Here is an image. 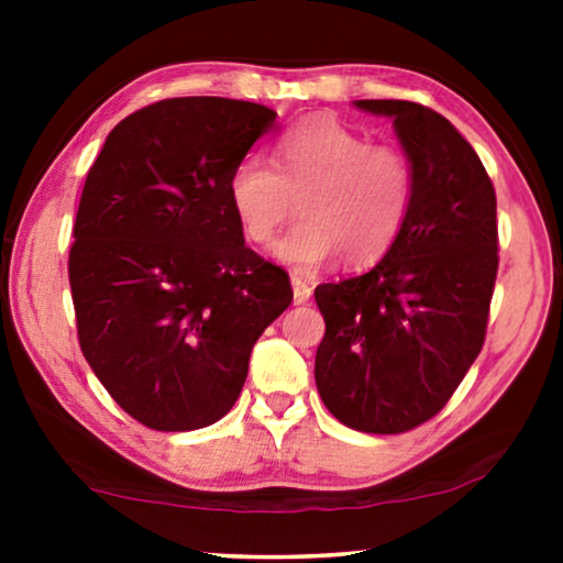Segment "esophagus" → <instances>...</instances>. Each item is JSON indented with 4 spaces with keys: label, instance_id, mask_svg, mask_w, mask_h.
Returning <instances> with one entry per match:
<instances>
[{
    "label": "esophagus",
    "instance_id": "1",
    "mask_svg": "<svg viewBox=\"0 0 563 563\" xmlns=\"http://www.w3.org/2000/svg\"><path fill=\"white\" fill-rule=\"evenodd\" d=\"M291 289H295V305H305L312 297V287L299 274H291Z\"/></svg>",
    "mask_w": 563,
    "mask_h": 563
}]
</instances>
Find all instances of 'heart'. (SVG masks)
<instances>
[{"instance_id":"obj_1","label":"heart","mask_w":563,"mask_h":563,"mask_svg":"<svg viewBox=\"0 0 563 563\" xmlns=\"http://www.w3.org/2000/svg\"><path fill=\"white\" fill-rule=\"evenodd\" d=\"M274 166L256 156L238 161L228 202L243 235L268 243L297 199L302 220L274 245L284 264L314 272L341 253L349 266H366L402 233L412 166L395 145L368 143L335 118L314 114L276 141Z\"/></svg>"}]
</instances>
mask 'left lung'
Wrapping results in <instances>:
<instances>
[{
    "mask_svg": "<svg viewBox=\"0 0 563 563\" xmlns=\"http://www.w3.org/2000/svg\"><path fill=\"white\" fill-rule=\"evenodd\" d=\"M382 114L412 166V205L372 272L314 289L325 335L322 402L361 433H405L443 410L479 356L497 279V197L443 114L405 99H356Z\"/></svg>",
    "mask_w": 563,
    "mask_h": 563,
    "instance_id": "1",
    "label": "left lung"
}]
</instances>
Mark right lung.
<instances>
[{"instance_id":"add662e5","label":"right lung","mask_w":563,"mask_h":563,"mask_svg":"<svg viewBox=\"0 0 563 563\" xmlns=\"http://www.w3.org/2000/svg\"><path fill=\"white\" fill-rule=\"evenodd\" d=\"M274 120L241 99H164L114 125L89 168L68 253L79 343L145 428L228 415L253 343L291 302L228 202L230 172Z\"/></svg>"}]
</instances>
